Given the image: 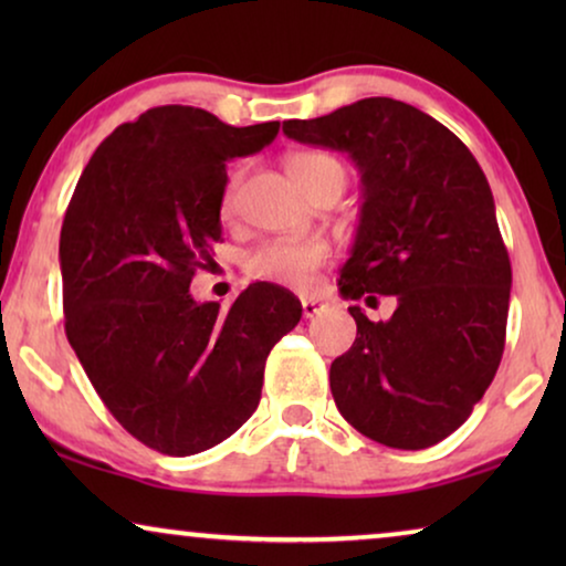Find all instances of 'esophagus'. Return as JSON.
<instances>
[{
  "instance_id": "obj_1",
  "label": "esophagus",
  "mask_w": 566,
  "mask_h": 566,
  "mask_svg": "<svg viewBox=\"0 0 566 566\" xmlns=\"http://www.w3.org/2000/svg\"><path fill=\"white\" fill-rule=\"evenodd\" d=\"M324 308V304H319V301H314V298H304L301 301V312H304V316L306 319H312V316H316Z\"/></svg>"
}]
</instances>
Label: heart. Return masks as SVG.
<instances>
[{"label":"heart","mask_w":566,"mask_h":566,"mask_svg":"<svg viewBox=\"0 0 566 566\" xmlns=\"http://www.w3.org/2000/svg\"><path fill=\"white\" fill-rule=\"evenodd\" d=\"M291 180L301 190L308 192L319 182H339L345 185V169L335 157L324 151H296L285 159ZM239 185H242V169L229 175L227 188H223V211L234 208ZM329 258L327 244L314 237H285L262 244L247 258V273L258 281L293 285V289H308L316 270Z\"/></svg>","instance_id":"1"}]
</instances>
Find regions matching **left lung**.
Segmentation results:
<instances>
[{"instance_id": "1", "label": "left lung", "mask_w": 566, "mask_h": 566, "mask_svg": "<svg viewBox=\"0 0 566 566\" xmlns=\"http://www.w3.org/2000/svg\"><path fill=\"white\" fill-rule=\"evenodd\" d=\"M283 134L345 151L360 172L339 293L397 296L386 322L350 306L358 337L329 368L339 415L389 448L436 446L467 422L505 350L513 270L490 182L459 136L391 97L285 120Z\"/></svg>"}]
</instances>
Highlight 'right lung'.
Returning <instances> with one entry per match:
<instances>
[{
  "instance_id": "add662e5",
  "label": "right lung",
  "mask_w": 566,
  "mask_h": 566,
  "mask_svg": "<svg viewBox=\"0 0 566 566\" xmlns=\"http://www.w3.org/2000/svg\"><path fill=\"white\" fill-rule=\"evenodd\" d=\"M281 123L234 128L161 105L97 146L61 227L66 337L111 415L167 455L219 446L260 405L265 360L301 319L281 285L198 304L196 270L221 242L227 161L273 142Z\"/></svg>"
}]
</instances>
